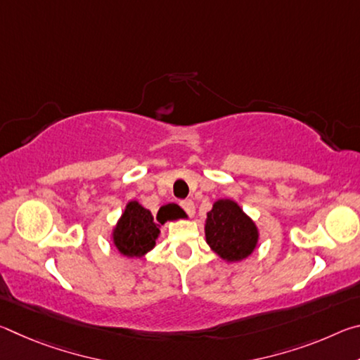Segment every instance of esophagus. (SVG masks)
<instances>
[{
    "mask_svg": "<svg viewBox=\"0 0 360 360\" xmlns=\"http://www.w3.org/2000/svg\"><path fill=\"white\" fill-rule=\"evenodd\" d=\"M182 210H184L188 216H193L195 214V205L192 200H184V202H181Z\"/></svg>",
    "mask_w": 360,
    "mask_h": 360,
    "instance_id": "obj_1",
    "label": "esophagus"
}]
</instances>
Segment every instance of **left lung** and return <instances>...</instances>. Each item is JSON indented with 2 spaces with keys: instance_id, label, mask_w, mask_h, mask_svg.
<instances>
[{
  "instance_id": "obj_1",
  "label": "left lung",
  "mask_w": 360,
  "mask_h": 360,
  "mask_svg": "<svg viewBox=\"0 0 360 360\" xmlns=\"http://www.w3.org/2000/svg\"><path fill=\"white\" fill-rule=\"evenodd\" d=\"M205 236L212 252L227 264H236L255 251L260 233L235 200L219 198L206 216Z\"/></svg>"
}]
</instances>
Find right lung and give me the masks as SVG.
<instances>
[{
	"label": "right lung",
	"mask_w": 360,
	"mask_h": 360,
	"mask_svg": "<svg viewBox=\"0 0 360 360\" xmlns=\"http://www.w3.org/2000/svg\"><path fill=\"white\" fill-rule=\"evenodd\" d=\"M182 214V211H173L163 217L160 214L154 217L148 208L136 200H131L125 205L124 212L111 231L112 245L124 257L141 259L150 249H154L155 241L160 236L162 225L167 221H178Z\"/></svg>",
	"instance_id": "obj_1"
}]
</instances>
